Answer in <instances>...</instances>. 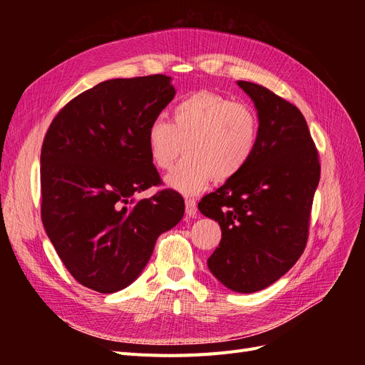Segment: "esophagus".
<instances>
[{"mask_svg":"<svg viewBox=\"0 0 365 365\" xmlns=\"http://www.w3.org/2000/svg\"><path fill=\"white\" fill-rule=\"evenodd\" d=\"M185 213L190 217H195L197 215V204L192 197H185Z\"/></svg>","mask_w":365,"mask_h":365,"instance_id":"obj_1","label":"esophagus"}]
</instances>
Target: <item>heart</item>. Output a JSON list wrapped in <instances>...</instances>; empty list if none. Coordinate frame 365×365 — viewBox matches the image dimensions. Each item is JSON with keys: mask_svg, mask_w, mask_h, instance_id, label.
I'll use <instances>...</instances> for the list:
<instances>
[{"mask_svg": "<svg viewBox=\"0 0 365 365\" xmlns=\"http://www.w3.org/2000/svg\"><path fill=\"white\" fill-rule=\"evenodd\" d=\"M260 121L254 109L242 102L212 93L196 91L172 108V123L150 121L146 143L150 161L160 170H170L168 184L181 193L202 192L216 181H228L247 168L256 153Z\"/></svg>", "mask_w": 365, "mask_h": 365, "instance_id": "1", "label": "heart"}]
</instances>
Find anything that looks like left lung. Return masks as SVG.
Listing matches in <instances>:
<instances>
[{
	"instance_id": "1",
	"label": "left lung",
	"mask_w": 365,
	"mask_h": 365,
	"mask_svg": "<svg viewBox=\"0 0 365 365\" xmlns=\"http://www.w3.org/2000/svg\"><path fill=\"white\" fill-rule=\"evenodd\" d=\"M237 85L257 108L259 145L247 168L197 208L222 230L208 269L228 289L248 294L277 282L300 259L322 165L300 109L262 85Z\"/></svg>"
}]
</instances>
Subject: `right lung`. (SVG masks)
Returning a JSON list of instances; mask_svg holds the SVG:
<instances>
[{
  "mask_svg": "<svg viewBox=\"0 0 365 365\" xmlns=\"http://www.w3.org/2000/svg\"><path fill=\"white\" fill-rule=\"evenodd\" d=\"M175 96L170 77L113 79L76 96L51 120L41 149V219L65 268L85 288L111 294L134 282L155 242L184 216L163 184L146 132Z\"/></svg>",
  "mask_w": 365,
  "mask_h": 365,
  "instance_id": "add662e5",
  "label": "right lung"
}]
</instances>
